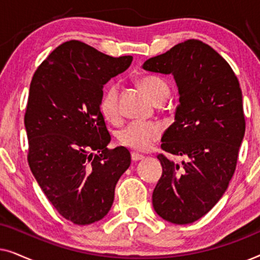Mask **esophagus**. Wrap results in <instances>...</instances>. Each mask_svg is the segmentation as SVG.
I'll use <instances>...</instances> for the list:
<instances>
[{"mask_svg": "<svg viewBox=\"0 0 260 260\" xmlns=\"http://www.w3.org/2000/svg\"><path fill=\"white\" fill-rule=\"evenodd\" d=\"M143 158H144V156L141 154H137V152H133V154H131V159H133L134 162L141 161V159H143Z\"/></svg>", "mask_w": 260, "mask_h": 260, "instance_id": "esophagus-1", "label": "esophagus"}]
</instances>
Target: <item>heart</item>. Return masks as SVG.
<instances>
[{
  "label": "heart",
  "instance_id": "obj_1",
  "mask_svg": "<svg viewBox=\"0 0 260 260\" xmlns=\"http://www.w3.org/2000/svg\"><path fill=\"white\" fill-rule=\"evenodd\" d=\"M140 86L155 103L167 98L169 93L168 85L157 77H144L140 80ZM99 110L102 116L110 123H117L120 119L118 103V86L110 84L105 87L99 102ZM162 134V127L156 122L134 120L117 134V140L124 147L135 150H147L157 141Z\"/></svg>",
  "mask_w": 260,
  "mask_h": 260
}]
</instances>
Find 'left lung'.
Wrapping results in <instances>:
<instances>
[{
    "label": "left lung",
    "mask_w": 260,
    "mask_h": 260,
    "mask_svg": "<svg viewBox=\"0 0 260 260\" xmlns=\"http://www.w3.org/2000/svg\"><path fill=\"white\" fill-rule=\"evenodd\" d=\"M142 69L175 79L180 104L161 148L187 157L180 166L157 156L162 176L152 206L167 221L191 223L214 207L236 170L245 135L239 81L219 53L194 39L148 59Z\"/></svg>",
    "instance_id": "8db88e82"
}]
</instances>
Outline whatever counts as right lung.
Returning a JSON list of instances; mask_svg holds the SVG:
<instances>
[{"label": "right lung", "mask_w": 260, "mask_h": 260, "mask_svg": "<svg viewBox=\"0 0 260 260\" xmlns=\"http://www.w3.org/2000/svg\"><path fill=\"white\" fill-rule=\"evenodd\" d=\"M131 61L130 55L113 58L71 40L56 47L31 79L24 115L28 163L54 208L77 225L108 214L116 184L130 167L126 148L108 149L111 136L99 102L104 85Z\"/></svg>", "instance_id": "add662e5"}]
</instances>
